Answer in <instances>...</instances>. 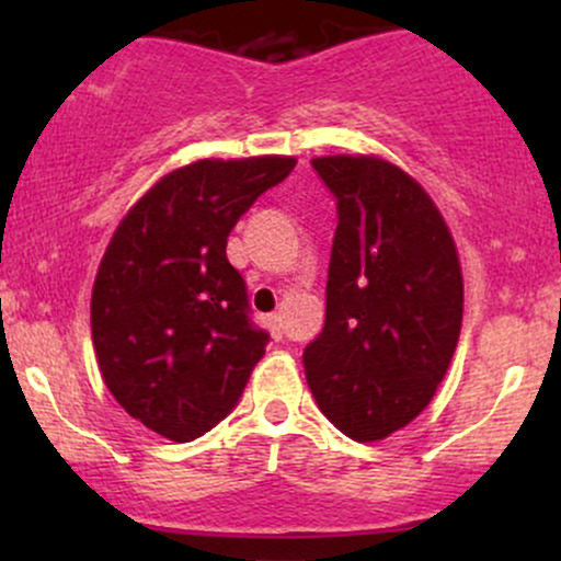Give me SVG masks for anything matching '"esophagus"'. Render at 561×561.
Masks as SVG:
<instances>
[{"instance_id": "1", "label": "esophagus", "mask_w": 561, "mask_h": 561, "mask_svg": "<svg viewBox=\"0 0 561 561\" xmlns=\"http://www.w3.org/2000/svg\"><path fill=\"white\" fill-rule=\"evenodd\" d=\"M268 330H272L276 340L282 337V330H285V327H282V313H272V317H268Z\"/></svg>"}]
</instances>
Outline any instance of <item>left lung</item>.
I'll use <instances>...</instances> for the list:
<instances>
[{"label":"left lung","mask_w":561,"mask_h":561,"mask_svg":"<svg viewBox=\"0 0 561 561\" xmlns=\"http://www.w3.org/2000/svg\"><path fill=\"white\" fill-rule=\"evenodd\" d=\"M337 199L324 330L302 351L321 414L358 443L427 409L461 332L454 237L416 179L375 156L313 158Z\"/></svg>","instance_id":"8db88e82"}]
</instances>
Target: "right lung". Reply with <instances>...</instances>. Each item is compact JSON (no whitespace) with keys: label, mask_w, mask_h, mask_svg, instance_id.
Listing matches in <instances>:
<instances>
[{"label":"right lung","mask_w":561,"mask_h":561,"mask_svg":"<svg viewBox=\"0 0 561 561\" xmlns=\"http://www.w3.org/2000/svg\"><path fill=\"white\" fill-rule=\"evenodd\" d=\"M295 163L197 160L165 173L115 229L92 289L94 353L115 401L152 433L176 443L208 433L266 353L227 237Z\"/></svg>","instance_id":"1"}]
</instances>
